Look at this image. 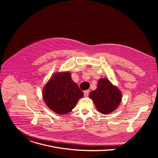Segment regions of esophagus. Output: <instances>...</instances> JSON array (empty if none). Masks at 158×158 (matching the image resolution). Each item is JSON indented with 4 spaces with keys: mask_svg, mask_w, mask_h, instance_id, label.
Wrapping results in <instances>:
<instances>
[{
    "mask_svg": "<svg viewBox=\"0 0 158 158\" xmlns=\"http://www.w3.org/2000/svg\"><path fill=\"white\" fill-rule=\"evenodd\" d=\"M89 90H86V91H84V96L85 97H87L89 96Z\"/></svg>",
    "mask_w": 158,
    "mask_h": 158,
    "instance_id": "1",
    "label": "esophagus"
}]
</instances>
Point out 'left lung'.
Wrapping results in <instances>:
<instances>
[{
    "label": "left lung",
    "mask_w": 158,
    "mask_h": 158,
    "mask_svg": "<svg viewBox=\"0 0 158 158\" xmlns=\"http://www.w3.org/2000/svg\"><path fill=\"white\" fill-rule=\"evenodd\" d=\"M89 98L92 99L99 112L107 114L118 107L121 101V93L108 79H101L97 89L90 93Z\"/></svg>",
    "instance_id": "8db88e82"
}]
</instances>
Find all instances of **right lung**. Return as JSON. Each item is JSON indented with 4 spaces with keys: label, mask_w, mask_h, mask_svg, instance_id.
I'll return each mask as SVG.
<instances>
[{
    "label": "right lung",
    "mask_w": 158,
    "mask_h": 158,
    "mask_svg": "<svg viewBox=\"0 0 158 158\" xmlns=\"http://www.w3.org/2000/svg\"><path fill=\"white\" fill-rule=\"evenodd\" d=\"M42 93L47 106L59 114L71 112L84 95L69 72L56 74L45 85Z\"/></svg>",
    "instance_id": "add662e5"
}]
</instances>
